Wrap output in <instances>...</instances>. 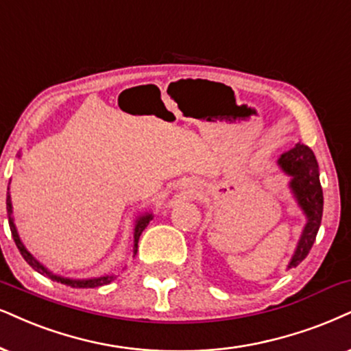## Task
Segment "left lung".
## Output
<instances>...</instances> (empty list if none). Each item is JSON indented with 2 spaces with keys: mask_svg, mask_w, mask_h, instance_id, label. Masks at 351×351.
I'll use <instances>...</instances> for the list:
<instances>
[{
  "mask_svg": "<svg viewBox=\"0 0 351 351\" xmlns=\"http://www.w3.org/2000/svg\"><path fill=\"white\" fill-rule=\"evenodd\" d=\"M278 167L283 173L291 176L290 189L293 193L301 210L306 215V225L296 246L295 254L288 263V269L296 267L309 254L316 241V234L321 227L324 196L321 181H319V165L313 150L308 145L298 143L293 149L282 154Z\"/></svg>",
  "mask_w": 351,
  "mask_h": 351,
  "instance_id": "left-lung-1",
  "label": "left lung"
}]
</instances>
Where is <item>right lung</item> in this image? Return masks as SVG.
Returning <instances> with one entry per match:
<instances>
[{
    "label": "right lung",
    "instance_id": "add662e5",
    "mask_svg": "<svg viewBox=\"0 0 351 351\" xmlns=\"http://www.w3.org/2000/svg\"><path fill=\"white\" fill-rule=\"evenodd\" d=\"M19 157H21V155H19ZM6 210H8V220H10V228H11L12 238H14V243H16L17 250H19L22 257H24V259H25V263H27L34 270H37L38 274L47 275V277H50L51 280L60 282V283H63V285H68V287H73V288H97V287H101V285H108L110 282L114 280V275H101V277H94V278H68V277H60V275H55V274L48 272V270L43 267V265L40 264L38 261L35 259V257L30 254L27 250H25V246L22 245V241H21V238H19V233H17V228H16V225H14V219H12V204H11L10 186H8ZM152 219H154V215L149 214V212H145L144 215L137 217L136 225H134V254L137 252V243H139L141 233L144 232L145 227H147V225H149V221L152 220Z\"/></svg>",
    "mask_w": 351,
    "mask_h": 351
}]
</instances>
